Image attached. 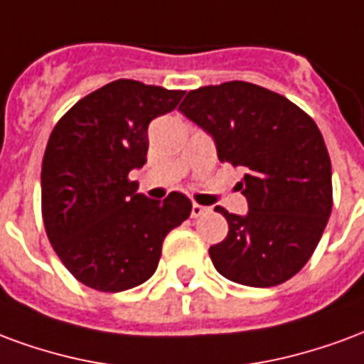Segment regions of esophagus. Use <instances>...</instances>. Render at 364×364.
I'll return each mask as SVG.
<instances>
[{
	"mask_svg": "<svg viewBox=\"0 0 364 364\" xmlns=\"http://www.w3.org/2000/svg\"><path fill=\"white\" fill-rule=\"evenodd\" d=\"M209 213V208H203V205H198V203H193L192 205V217H201V215Z\"/></svg>",
	"mask_w": 364,
	"mask_h": 364,
	"instance_id": "obj_1",
	"label": "esophagus"
}]
</instances>
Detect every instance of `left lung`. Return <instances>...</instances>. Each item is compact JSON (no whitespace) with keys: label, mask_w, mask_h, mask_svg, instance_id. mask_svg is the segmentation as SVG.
I'll return each instance as SVG.
<instances>
[{"label":"left lung","mask_w":364,"mask_h":364,"mask_svg":"<svg viewBox=\"0 0 364 364\" xmlns=\"http://www.w3.org/2000/svg\"><path fill=\"white\" fill-rule=\"evenodd\" d=\"M244 172V215L215 211L229 235L209 248L223 277L273 287L291 279L320 242L331 213V163L320 129L291 100L244 81L190 91L178 106Z\"/></svg>","instance_id":"8db88e82"}]
</instances>
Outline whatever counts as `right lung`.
<instances>
[{
  "label": "right lung",
  "instance_id": "obj_1",
  "mask_svg": "<svg viewBox=\"0 0 364 364\" xmlns=\"http://www.w3.org/2000/svg\"><path fill=\"white\" fill-rule=\"evenodd\" d=\"M184 91L118 79L81 98L48 139L42 217L63 266L105 293L137 287L155 273L164 237L192 201L172 192L149 200L127 174L147 163V127L178 106Z\"/></svg>",
  "mask_w": 364,
  "mask_h": 364
}]
</instances>
